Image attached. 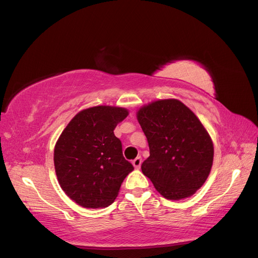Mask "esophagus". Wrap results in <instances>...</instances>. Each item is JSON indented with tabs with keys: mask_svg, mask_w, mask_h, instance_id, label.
Segmentation results:
<instances>
[{
	"mask_svg": "<svg viewBox=\"0 0 258 258\" xmlns=\"http://www.w3.org/2000/svg\"><path fill=\"white\" fill-rule=\"evenodd\" d=\"M141 162H143V160H141V157H137V158L133 161V165L136 169H139L141 166Z\"/></svg>",
	"mask_w": 258,
	"mask_h": 258,
	"instance_id": "obj_1",
	"label": "esophagus"
}]
</instances>
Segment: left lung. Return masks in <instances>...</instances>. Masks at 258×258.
I'll list each match as a JSON object with an SVG mask.
<instances>
[{"label": "left lung", "mask_w": 258, "mask_h": 258, "mask_svg": "<svg viewBox=\"0 0 258 258\" xmlns=\"http://www.w3.org/2000/svg\"><path fill=\"white\" fill-rule=\"evenodd\" d=\"M150 156L141 170L170 201L192 196L209 176L214 145L206 128L177 99L152 101L137 111Z\"/></svg>", "instance_id": "8db88e82"}]
</instances>
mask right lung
<instances>
[{"instance_id": "1", "label": "right lung", "mask_w": 258, "mask_h": 258, "mask_svg": "<svg viewBox=\"0 0 258 258\" xmlns=\"http://www.w3.org/2000/svg\"><path fill=\"white\" fill-rule=\"evenodd\" d=\"M125 108L97 106L78 112L54 146V169L66 195L85 208H103L117 198L134 166L122 156L113 130Z\"/></svg>"}]
</instances>
